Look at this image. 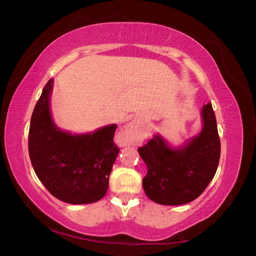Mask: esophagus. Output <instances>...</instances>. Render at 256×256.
<instances>
[{"label": "esophagus", "mask_w": 256, "mask_h": 256, "mask_svg": "<svg viewBox=\"0 0 256 256\" xmlns=\"http://www.w3.org/2000/svg\"><path fill=\"white\" fill-rule=\"evenodd\" d=\"M144 134V124L140 120H133L131 123L128 124L123 133L124 144H132L138 141Z\"/></svg>", "instance_id": "obj_1"}]
</instances>
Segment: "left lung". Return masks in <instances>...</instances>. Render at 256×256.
Masks as SVG:
<instances>
[{"instance_id": "left-lung-1", "label": "left lung", "mask_w": 256, "mask_h": 256, "mask_svg": "<svg viewBox=\"0 0 256 256\" xmlns=\"http://www.w3.org/2000/svg\"><path fill=\"white\" fill-rule=\"evenodd\" d=\"M203 128L182 148H170L160 136L138 149L148 172L142 180L151 201L180 206L203 193L218 168L220 138L211 102L203 106Z\"/></svg>"}]
</instances>
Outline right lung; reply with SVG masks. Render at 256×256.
<instances>
[{"label":"right lung","mask_w":256,"mask_h":256,"mask_svg":"<svg viewBox=\"0 0 256 256\" xmlns=\"http://www.w3.org/2000/svg\"><path fill=\"white\" fill-rule=\"evenodd\" d=\"M53 79L47 82L34 108L28 149L34 170L52 196L71 204L94 203L105 196L120 152L114 144L118 125L72 136L54 124L50 110Z\"/></svg>","instance_id":"right-lung-1"}]
</instances>
